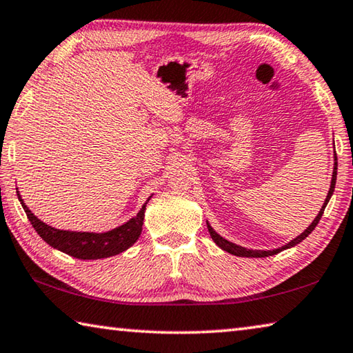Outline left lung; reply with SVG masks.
<instances>
[{"instance_id": "left-lung-1", "label": "left lung", "mask_w": 353, "mask_h": 353, "mask_svg": "<svg viewBox=\"0 0 353 353\" xmlns=\"http://www.w3.org/2000/svg\"><path fill=\"white\" fill-rule=\"evenodd\" d=\"M334 160H336V155H334ZM336 170H338V162H334V168H333V176H332L330 190H328V194H327V198H325V202H324V205H322L321 212L318 213V216H316L313 223L307 227V230H305V232H302L301 235H299L297 238H294V240H292V241H290L288 244H285V246L279 248V249H274V250H250V249H246V248L236 246V244L230 243V241H227L225 238H223L221 235H218L216 232H214V230L212 229V225L207 223V229H208V232H210L212 240H213L214 243H216L221 249L225 250V252H229V254H232V255H236V256H252V259H261V256L276 255V254H279V252H282L283 249H290V248H292V246H296V244H299V243H301L302 240H305V238H307L310 234H312V232L314 230V227L318 225L319 219L322 218V213H324V210H325V205L328 204V201H330L332 194H333V191H334V183H336Z\"/></svg>"}]
</instances>
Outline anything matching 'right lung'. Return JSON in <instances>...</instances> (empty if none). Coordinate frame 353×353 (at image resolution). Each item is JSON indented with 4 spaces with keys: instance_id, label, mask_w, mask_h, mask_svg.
Instances as JSON below:
<instances>
[{
    "instance_id": "1",
    "label": "right lung",
    "mask_w": 353,
    "mask_h": 353,
    "mask_svg": "<svg viewBox=\"0 0 353 353\" xmlns=\"http://www.w3.org/2000/svg\"><path fill=\"white\" fill-rule=\"evenodd\" d=\"M17 194H19L21 205L25 208L28 219L31 221L32 227L41 236V240H45L51 248L74 256V259L98 260L117 255L132 246V244L139 240V236L141 234L146 205H143L141 210L137 213V216L129 219L126 224L119 225L113 230L104 232V234H90V232L59 230L54 229V227L41 223V221L25 205V202L20 198L19 191H17Z\"/></svg>"
}]
</instances>
